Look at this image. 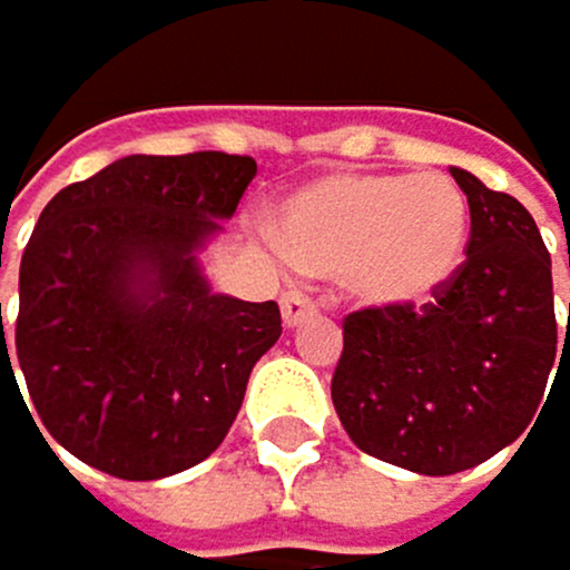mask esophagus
Here are the masks:
<instances>
[{
    "label": "esophagus",
    "instance_id": "34e87169",
    "mask_svg": "<svg viewBox=\"0 0 570 570\" xmlns=\"http://www.w3.org/2000/svg\"><path fill=\"white\" fill-rule=\"evenodd\" d=\"M317 314V303L303 296V292H285L282 296V321H285V328H296V324L309 321Z\"/></svg>",
    "mask_w": 570,
    "mask_h": 570
}]
</instances>
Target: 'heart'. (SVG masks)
I'll use <instances>...</instances> for the list:
<instances>
[{"instance_id": "b5f03b06", "label": "heart", "mask_w": 570, "mask_h": 570, "mask_svg": "<svg viewBox=\"0 0 570 570\" xmlns=\"http://www.w3.org/2000/svg\"><path fill=\"white\" fill-rule=\"evenodd\" d=\"M274 242L299 274L342 278L356 303L424 306L464 267L471 203L450 174H332L278 203Z\"/></svg>"}]
</instances>
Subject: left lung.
I'll return each instance as SVG.
<instances>
[{
	"instance_id": "8db88e82",
	"label": "left lung",
	"mask_w": 570,
	"mask_h": 570,
	"mask_svg": "<svg viewBox=\"0 0 570 570\" xmlns=\"http://www.w3.org/2000/svg\"><path fill=\"white\" fill-rule=\"evenodd\" d=\"M450 174L471 203L464 267L421 309L350 314L332 379L346 435L417 474L468 471L521 439L557 364L550 253L532 214L468 170Z\"/></svg>"
}]
</instances>
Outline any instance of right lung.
<instances>
[{
    "label": "right lung",
    "instance_id": "obj_1",
    "mask_svg": "<svg viewBox=\"0 0 570 570\" xmlns=\"http://www.w3.org/2000/svg\"><path fill=\"white\" fill-rule=\"evenodd\" d=\"M253 174V156H124L41 210L20 261L17 353L0 303V389L20 392L17 356L38 421L85 464L153 482L228 435L282 314L214 292L199 253Z\"/></svg>",
    "mask_w": 570,
    "mask_h": 570
}]
</instances>
